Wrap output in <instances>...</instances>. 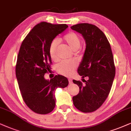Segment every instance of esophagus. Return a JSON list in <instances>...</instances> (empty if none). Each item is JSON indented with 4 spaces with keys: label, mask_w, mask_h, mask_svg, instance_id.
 <instances>
[{
    "label": "esophagus",
    "mask_w": 131,
    "mask_h": 131,
    "mask_svg": "<svg viewBox=\"0 0 131 131\" xmlns=\"http://www.w3.org/2000/svg\"><path fill=\"white\" fill-rule=\"evenodd\" d=\"M68 82H69V84H72V79H68Z\"/></svg>",
    "instance_id": "34e87169"
}]
</instances>
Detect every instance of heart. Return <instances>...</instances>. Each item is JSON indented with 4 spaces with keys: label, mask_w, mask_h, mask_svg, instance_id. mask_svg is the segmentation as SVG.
I'll return each mask as SVG.
<instances>
[{
    "label": "heart",
    "mask_w": 131,
    "mask_h": 131,
    "mask_svg": "<svg viewBox=\"0 0 131 131\" xmlns=\"http://www.w3.org/2000/svg\"><path fill=\"white\" fill-rule=\"evenodd\" d=\"M63 40L68 45L72 50L77 51L81 46L80 38L77 34L74 32H70L66 34ZM59 42L57 39H54L49 45V53L50 57L53 61L57 60L56 55V50ZM77 67V63L73 60L63 61L57 65V71L60 74L64 76H71L73 74L74 70Z\"/></svg>",
    "instance_id": "b5f03b06"
}]
</instances>
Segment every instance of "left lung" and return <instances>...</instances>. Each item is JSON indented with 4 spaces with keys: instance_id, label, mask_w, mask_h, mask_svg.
<instances>
[{
    "instance_id": "left-lung-1",
    "label": "left lung",
    "mask_w": 131,
    "mask_h": 131,
    "mask_svg": "<svg viewBox=\"0 0 131 131\" xmlns=\"http://www.w3.org/2000/svg\"><path fill=\"white\" fill-rule=\"evenodd\" d=\"M71 28L82 34L86 46L78 73L85 85L73 80L79 86V94L72 97L74 105L83 112L96 111L108 97L115 74L113 54L108 40L94 25L79 24ZM87 77L88 81L84 78Z\"/></svg>"
}]
</instances>
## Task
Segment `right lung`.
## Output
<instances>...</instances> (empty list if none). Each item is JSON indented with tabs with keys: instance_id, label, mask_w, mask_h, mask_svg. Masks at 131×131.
I'll return each instance as SVG.
<instances>
[{
	"instance_id": "obj_1",
	"label": "right lung",
	"mask_w": 131,
	"mask_h": 131,
	"mask_svg": "<svg viewBox=\"0 0 131 131\" xmlns=\"http://www.w3.org/2000/svg\"><path fill=\"white\" fill-rule=\"evenodd\" d=\"M68 27L66 24L42 21L31 29L20 48L16 65V77L24 102L37 114L52 111L56 106V89L68 85L67 78L63 75H56L50 80L44 78L51 69L49 45Z\"/></svg>"
}]
</instances>
